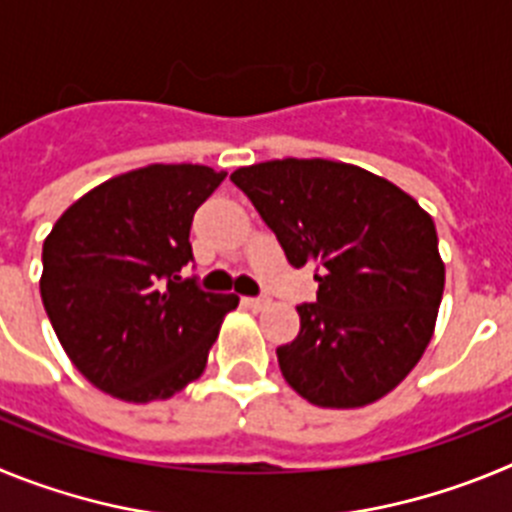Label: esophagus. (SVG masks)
Returning a JSON list of instances; mask_svg holds the SVG:
<instances>
[{
    "label": "esophagus",
    "mask_w": 512,
    "mask_h": 512,
    "mask_svg": "<svg viewBox=\"0 0 512 512\" xmlns=\"http://www.w3.org/2000/svg\"><path fill=\"white\" fill-rule=\"evenodd\" d=\"M246 302L248 307H251V310H264V307H269L271 305V300L269 297H246Z\"/></svg>",
    "instance_id": "34e87169"
}]
</instances>
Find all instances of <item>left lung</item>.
<instances>
[{
    "label": "left lung",
    "instance_id": "left-lung-1",
    "mask_svg": "<svg viewBox=\"0 0 512 512\" xmlns=\"http://www.w3.org/2000/svg\"><path fill=\"white\" fill-rule=\"evenodd\" d=\"M295 269L315 264L318 300L277 348L292 390L318 408H364L413 372L431 343L446 266L433 217L397 184L328 158H282L230 174Z\"/></svg>",
    "mask_w": 512,
    "mask_h": 512
}]
</instances>
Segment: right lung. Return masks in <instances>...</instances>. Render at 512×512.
Returning a JSON list of instances; mask_svg holds the SVG:
<instances>
[{"label": "right lung", "instance_id": "1", "mask_svg": "<svg viewBox=\"0 0 512 512\" xmlns=\"http://www.w3.org/2000/svg\"><path fill=\"white\" fill-rule=\"evenodd\" d=\"M225 171L151 164L89 189L43 243L40 297L71 364L122 402L169 400L207 366L235 295L194 287L189 228Z\"/></svg>", "mask_w": 512, "mask_h": 512}]
</instances>
